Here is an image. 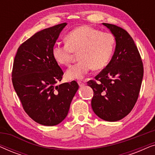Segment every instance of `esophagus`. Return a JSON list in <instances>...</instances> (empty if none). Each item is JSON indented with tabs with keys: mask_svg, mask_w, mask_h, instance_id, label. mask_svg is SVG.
Returning a JSON list of instances; mask_svg holds the SVG:
<instances>
[{
	"mask_svg": "<svg viewBox=\"0 0 155 155\" xmlns=\"http://www.w3.org/2000/svg\"><path fill=\"white\" fill-rule=\"evenodd\" d=\"M78 84H79V86L80 87H84V85H85V84L81 81H78Z\"/></svg>",
	"mask_w": 155,
	"mask_h": 155,
	"instance_id": "1",
	"label": "esophagus"
}]
</instances>
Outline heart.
I'll return each instance as SVG.
<instances>
[{
  "mask_svg": "<svg viewBox=\"0 0 155 155\" xmlns=\"http://www.w3.org/2000/svg\"><path fill=\"white\" fill-rule=\"evenodd\" d=\"M66 43H56L52 48V56L61 65L71 63L74 53H79V62L66 71L68 80H82L92 68L101 70L109 64L116 46L111 33L101 32L94 27L82 25L66 36Z\"/></svg>",
  "mask_w": 155,
  "mask_h": 155,
  "instance_id": "heart-1",
  "label": "heart"
}]
</instances>
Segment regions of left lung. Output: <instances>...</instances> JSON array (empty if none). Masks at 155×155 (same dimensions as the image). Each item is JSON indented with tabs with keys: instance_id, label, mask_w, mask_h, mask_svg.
Instances as JSON below:
<instances>
[{
	"instance_id": "obj_1",
	"label": "left lung",
	"mask_w": 155,
	"mask_h": 155,
	"mask_svg": "<svg viewBox=\"0 0 155 155\" xmlns=\"http://www.w3.org/2000/svg\"><path fill=\"white\" fill-rule=\"evenodd\" d=\"M115 37L116 48L104 69L90 80L94 91L93 111L101 119L117 121L131 111L136 103L143 78V65L133 38L116 25L102 23Z\"/></svg>"
}]
</instances>
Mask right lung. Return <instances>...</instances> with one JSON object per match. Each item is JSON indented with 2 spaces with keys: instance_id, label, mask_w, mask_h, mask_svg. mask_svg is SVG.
<instances>
[{
  "instance_id": "add662e5",
  "label": "right lung",
  "mask_w": 155,
  "mask_h": 155,
  "mask_svg": "<svg viewBox=\"0 0 155 155\" xmlns=\"http://www.w3.org/2000/svg\"><path fill=\"white\" fill-rule=\"evenodd\" d=\"M66 25L64 22L38 31L21 44L15 57V90L25 112L44 126H56L65 119L79 87L75 81L56 84L63 72L51 51Z\"/></svg>"
}]
</instances>
